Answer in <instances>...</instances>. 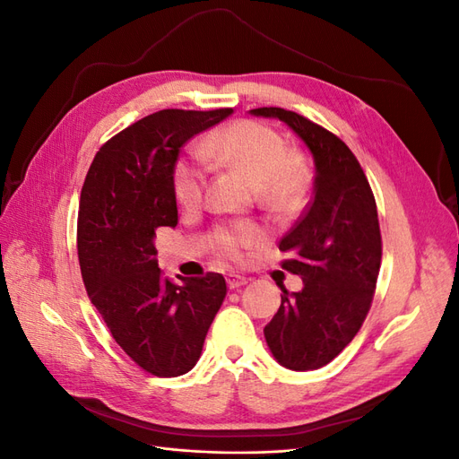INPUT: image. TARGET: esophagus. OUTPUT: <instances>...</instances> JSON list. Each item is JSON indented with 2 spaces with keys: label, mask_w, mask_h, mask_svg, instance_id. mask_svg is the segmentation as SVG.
<instances>
[{
  "label": "esophagus",
  "mask_w": 459,
  "mask_h": 459,
  "mask_svg": "<svg viewBox=\"0 0 459 459\" xmlns=\"http://www.w3.org/2000/svg\"><path fill=\"white\" fill-rule=\"evenodd\" d=\"M247 283H248V277H245V275H239V273H230L228 275V287L230 289H239Z\"/></svg>",
  "instance_id": "1"
}]
</instances>
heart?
Wrapping results in <instances>:
<instances>
[{
    "label": "heart",
    "instance_id": "1",
    "mask_svg": "<svg viewBox=\"0 0 459 459\" xmlns=\"http://www.w3.org/2000/svg\"><path fill=\"white\" fill-rule=\"evenodd\" d=\"M199 152L247 178L256 186L262 206L275 214H290L307 199L310 187L308 166L297 152L287 151L281 134L255 120H238L216 130L201 142ZM172 186L176 199L186 208L201 204L204 193V170L193 160H178ZM264 239V231L255 224L220 228L212 235L216 253L239 260L243 248Z\"/></svg>",
    "mask_w": 459,
    "mask_h": 459
}]
</instances>
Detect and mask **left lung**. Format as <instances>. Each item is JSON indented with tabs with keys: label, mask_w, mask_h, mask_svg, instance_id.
<instances>
[{
	"label": "left lung",
	"mask_w": 459,
	"mask_h": 459,
	"mask_svg": "<svg viewBox=\"0 0 459 459\" xmlns=\"http://www.w3.org/2000/svg\"><path fill=\"white\" fill-rule=\"evenodd\" d=\"M285 122L312 152L316 178L307 212L280 241L281 266L300 275L299 293L281 289V307L264 327L283 368L310 371L337 358L362 327L381 266L377 206L354 152L335 134L293 110L253 108Z\"/></svg>",
	"instance_id": "left-lung-1"
}]
</instances>
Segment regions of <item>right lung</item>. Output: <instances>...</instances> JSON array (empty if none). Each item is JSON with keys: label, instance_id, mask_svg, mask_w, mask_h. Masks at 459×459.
Here are the masks:
<instances>
[{"label": "right lung", "instance_id": "add662e5", "mask_svg": "<svg viewBox=\"0 0 459 459\" xmlns=\"http://www.w3.org/2000/svg\"><path fill=\"white\" fill-rule=\"evenodd\" d=\"M231 113L164 108L137 120L97 151L82 187L78 260L88 297L120 349L157 377L193 369L226 297L221 273L166 280L155 238L178 224L179 149Z\"/></svg>", "mask_w": 459, "mask_h": 459}]
</instances>
